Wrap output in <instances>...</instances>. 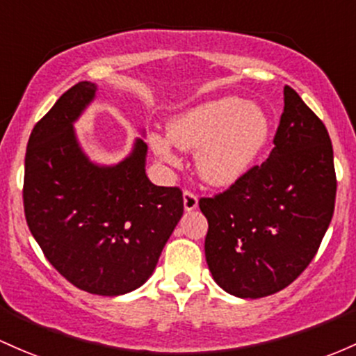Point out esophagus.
<instances>
[{"label": "esophagus", "mask_w": 356, "mask_h": 356, "mask_svg": "<svg viewBox=\"0 0 356 356\" xmlns=\"http://www.w3.org/2000/svg\"><path fill=\"white\" fill-rule=\"evenodd\" d=\"M197 208V196L191 191H184V209L189 213V211H194Z\"/></svg>", "instance_id": "34e87169"}]
</instances>
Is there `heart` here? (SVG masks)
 Segmentation results:
<instances>
[{"label":"heart","instance_id":"b5f03b06","mask_svg":"<svg viewBox=\"0 0 356 356\" xmlns=\"http://www.w3.org/2000/svg\"><path fill=\"white\" fill-rule=\"evenodd\" d=\"M167 134L182 150L197 148L196 167L202 181L229 187L255 167L270 136V120L257 104L222 96L175 115ZM150 145L160 159L175 162L172 145L162 135L152 134Z\"/></svg>","mask_w":356,"mask_h":356}]
</instances>
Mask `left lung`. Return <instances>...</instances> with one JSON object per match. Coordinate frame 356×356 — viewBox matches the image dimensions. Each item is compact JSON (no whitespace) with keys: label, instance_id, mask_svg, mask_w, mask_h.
I'll list each match as a JSON object with an SVG mask.
<instances>
[{"label":"left lung","instance_id":"obj_1","mask_svg":"<svg viewBox=\"0 0 356 356\" xmlns=\"http://www.w3.org/2000/svg\"><path fill=\"white\" fill-rule=\"evenodd\" d=\"M334 197L326 127L286 86L268 159L225 193L199 199L209 225L204 252L214 282L241 299L286 289L314 259Z\"/></svg>","mask_w":356,"mask_h":356}]
</instances>
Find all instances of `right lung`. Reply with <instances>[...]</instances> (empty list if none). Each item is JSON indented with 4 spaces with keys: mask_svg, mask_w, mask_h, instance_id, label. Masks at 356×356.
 I'll list each match as a JSON object with an SVG mask.
<instances>
[{
    "mask_svg": "<svg viewBox=\"0 0 356 356\" xmlns=\"http://www.w3.org/2000/svg\"><path fill=\"white\" fill-rule=\"evenodd\" d=\"M83 81L33 127L25 155L23 206L47 260L89 294L121 296L147 282L184 213L179 187L152 184L147 143L135 140L116 165L89 160L74 123L95 99Z\"/></svg>",
    "mask_w": 356,
    "mask_h": 356,
    "instance_id": "right-lung-1",
    "label": "right lung"
}]
</instances>
